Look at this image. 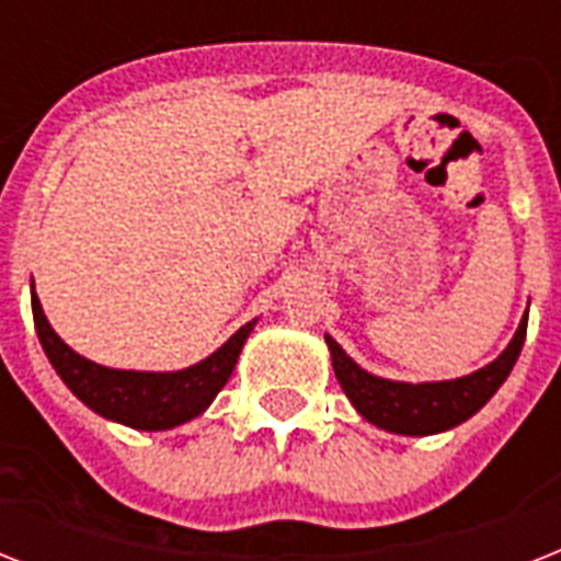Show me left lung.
Here are the masks:
<instances>
[{"instance_id": "1", "label": "left lung", "mask_w": 561, "mask_h": 561, "mask_svg": "<svg viewBox=\"0 0 561 561\" xmlns=\"http://www.w3.org/2000/svg\"><path fill=\"white\" fill-rule=\"evenodd\" d=\"M524 337H527V314H524L518 332L501 355L483 369L454 381L431 383H404L375 378L367 369H360L355 360L341 350V343L325 334V343L332 350V367L343 392L358 408V413L373 425L404 436H427L460 425L474 416L486 404L506 375L513 373L515 360L522 355Z\"/></svg>"}]
</instances>
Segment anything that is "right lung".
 Masks as SVG:
<instances>
[{
    "mask_svg": "<svg viewBox=\"0 0 561 561\" xmlns=\"http://www.w3.org/2000/svg\"><path fill=\"white\" fill-rule=\"evenodd\" d=\"M31 311H34L39 343L66 387L104 419L139 431H165L201 416L236 369L241 346L255 323L253 320L241 325L218 352H211L209 358L194 367L180 373H134V369L101 367L69 350L48 325L37 294L31 297Z\"/></svg>",
    "mask_w": 561,
    "mask_h": 561,
    "instance_id": "obj_1",
    "label": "right lung"
}]
</instances>
